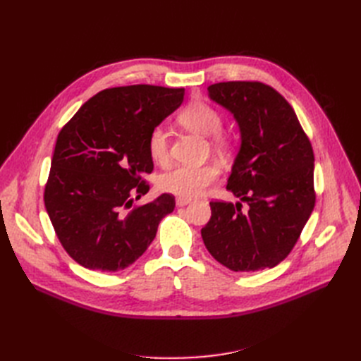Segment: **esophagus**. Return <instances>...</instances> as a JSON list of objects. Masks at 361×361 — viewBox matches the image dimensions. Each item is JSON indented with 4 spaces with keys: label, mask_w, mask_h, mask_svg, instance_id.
I'll return each instance as SVG.
<instances>
[{
    "label": "esophagus",
    "mask_w": 361,
    "mask_h": 361,
    "mask_svg": "<svg viewBox=\"0 0 361 361\" xmlns=\"http://www.w3.org/2000/svg\"><path fill=\"white\" fill-rule=\"evenodd\" d=\"M188 203H191V199H190V197H178V199H176V204H178V206H187Z\"/></svg>",
    "instance_id": "34e87169"
}]
</instances>
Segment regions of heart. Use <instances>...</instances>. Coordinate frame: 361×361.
Listing matches in <instances>:
<instances>
[{
    "label": "heart",
    "instance_id": "1",
    "mask_svg": "<svg viewBox=\"0 0 361 361\" xmlns=\"http://www.w3.org/2000/svg\"><path fill=\"white\" fill-rule=\"evenodd\" d=\"M178 120L182 126L195 134L209 137L211 146L216 152H228L235 145V135L231 130L223 129V114L215 106L204 101H194L179 113ZM147 154L150 159L164 166L170 157L169 135L162 126L150 130L147 137ZM220 176V167L216 164L203 166H178L161 173L157 183L164 192H170L179 197H194L202 194L211 183Z\"/></svg>",
    "mask_w": 361,
    "mask_h": 361
}]
</instances>
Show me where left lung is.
<instances>
[{"instance_id":"8db88e82","label":"left lung","mask_w":361,"mask_h":361,"mask_svg":"<svg viewBox=\"0 0 361 361\" xmlns=\"http://www.w3.org/2000/svg\"><path fill=\"white\" fill-rule=\"evenodd\" d=\"M207 92L236 118L241 147L227 180L239 202L209 203L203 243L235 272L274 268L297 244L314 207L310 140L289 102L264 82H216Z\"/></svg>"}]
</instances>
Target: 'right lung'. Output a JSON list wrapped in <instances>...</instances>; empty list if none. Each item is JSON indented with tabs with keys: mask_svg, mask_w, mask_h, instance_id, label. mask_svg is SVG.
Listing matches in <instances>:
<instances>
[{
	"mask_svg": "<svg viewBox=\"0 0 361 361\" xmlns=\"http://www.w3.org/2000/svg\"><path fill=\"white\" fill-rule=\"evenodd\" d=\"M183 89L137 84L94 94L57 137L45 185L47 212L68 255L87 269H125L174 209L171 194L135 206L154 170L147 137L183 101Z\"/></svg>",
	"mask_w": 361,
	"mask_h": 361,
	"instance_id": "add662e5",
	"label": "right lung"
}]
</instances>
